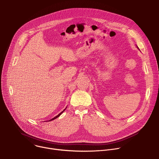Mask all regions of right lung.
Instances as JSON below:
<instances>
[{"mask_svg": "<svg viewBox=\"0 0 159 159\" xmlns=\"http://www.w3.org/2000/svg\"><path fill=\"white\" fill-rule=\"evenodd\" d=\"M66 109H64V111H62V112H61V113H59V114H58V115H57V116H55V117H54V118H52V119H51V120H48V121H52V120H55V119H56V118H58V117H59V116H60V115H61V114H62V113H63V112H64V111H65V110H66Z\"/></svg>", "mask_w": 159, "mask_h": 159, "instance_id": "obj_1", "label": "right lung"}]
</instances>
